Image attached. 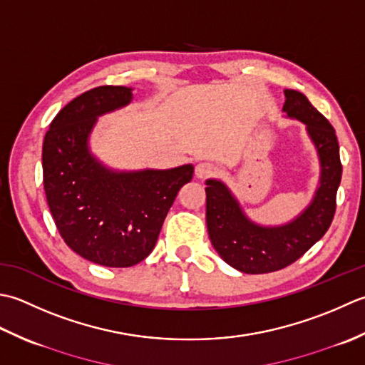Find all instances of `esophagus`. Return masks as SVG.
<instances>
[{"instance_id": "esophagus-1", "label": "esophagus", "mask_w": 365, "mask_h": 365, "mask_svg": "<svg viewBox=\"0 0 365 365\" xmlns=\"http://www.w3.org/2000/svg\"><path fill=\"white\" fill-rule=\"evenodd\" d=\"M215 173V167L210 162H200L195 168V176L198 180H206Z\"/></svg>"}]
</instances>
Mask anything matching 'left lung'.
Wrapping results in <instances>:
<instances>
[{
	"label": "left lung",
	"mask_w": 365,
	"mask_h": 365,
	"mask_svg": "<svg viewBox=\"0 0 365 365\" xmlns=\"http://www.w3.org/2000/svg\"><path fill=\"white\" fill-rule=\"evenodd\" d=\"M284 113L306 125L319 159V181L312 202L293 220L262 225L245 215L225 182L207 180L206 225L211 244L220 258L245 274L284 269L301 258L328 232L336 212L341 180L339 141L331 123L294 89H285Z\"/></svg>",
	"instance_id": "1"
}]
</instances>
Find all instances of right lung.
Segmentation results:
<instances>
[{"instance_id": "right-lung-1", "label": "right lung", "mask_w": 365, "mask_h": 365, "mask_svg": "<svg viewBox=\"0 0 365 365\" xmlns=\"http://www.w3.org/2000/svg\"><path fill=\"white\" fill-rule=\"evenodd\" d=\"M132 88L98 86L53 118L42 146L43 189L59 235L88 262L129 267L151 254L193 165L121 172L91 153L98 118L129 106Z\"/></svg>"}]
</instances>
